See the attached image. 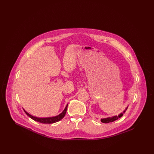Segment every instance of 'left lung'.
<instances>
[{
  "label": "left lung",
  "mask_w": 154,
  "mask_h": 154,
  "mask_svg": "<svg viewBox=\"0 0 154 154\" xmlns=\"http://www.w3.org/2000/svg\"><path fill=\"white\" fill-rule=\"evenodd\" d=\"M128 106H127V107L125 109V110L121 113H120L118 116H113V117H108L106 118H102L101 119V122L103 123H105V124H107V123H109V122H112L116 120H117L118 118H119L122 117L123 116V114H124L126 111V110L128 109Z\"/></svg>",
  "instance_id": "obj_1"
}]
</instances>
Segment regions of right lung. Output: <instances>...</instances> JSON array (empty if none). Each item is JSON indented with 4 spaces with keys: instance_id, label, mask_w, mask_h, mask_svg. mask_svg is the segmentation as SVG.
I'll return each mask as SVG.
<instances>
[{
    "instance_id": "right-lung-1",
    "label": "right lung",
    "mask_w": 154,
    "mask_h": 154,
    "mask_svg": "<svg viewBox=\"0 0 154 154\" xmlns=\"http://www.w3.org/2000/svg\"><path fill=\"white\" fill-rule=\"evenodd\" d=\"M67 106L68 104L66 105L65 109L62 111V112H61L60 114H59L58 116H55V117H52L48 118H38L32 116V115L29 114L28 112H27L25 110L24 111L26 113V114L29 116L30 118H32V119H33L34 121L42 123V124H53V123H55L57 122H58L59 121H60L63 118L65 117V114H66V111H67Z\"/></svg>"
}]
</instances>
